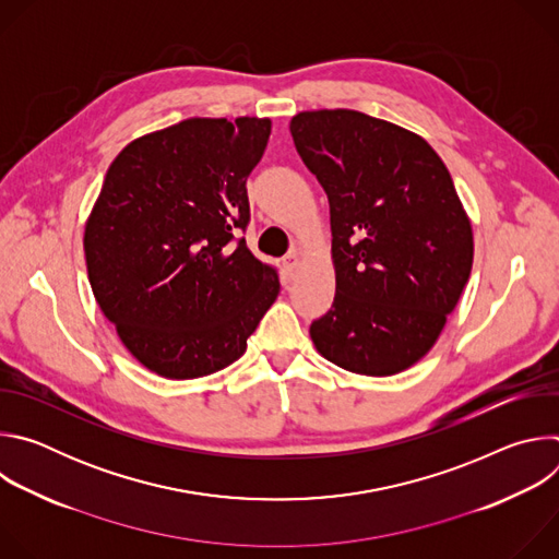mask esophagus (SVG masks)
Masks as SVG:
<instances>
[{
    "mask_svg": "<svg viewBox=\"0 0 559 559\" xmlns=\"http://www.w3.org/2000/svg\"><path fill=\"white\" fill-rule=\"evenodd\" d=\"M298 265H300V259H298V252H296V250L289 252V254L283 259V267H285L287 274H294V272L298 270Z\"/></svg>",
    "mask_w": 559,
    "mask_h": 559,
    "instance_id": "esophagus-1",
    "label": "esophagus"
}]
</instances>
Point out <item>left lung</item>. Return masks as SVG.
I'll use <instances>...</instances> for the list:
<instances>
[{
	"label": "left lung",
	"instance_id": "1",
	"mask_svg": "<svg viewBox=\"0 0 559 559\" xmlns=\"http://www.w3.org/2000/svg\"><path fill=\"white\" fill-rule=\"evenodd\" d=\"M289 130L330 199L336 296L311 343L352 373H401L436 345L471 276L453 179L420 134L358 110H305Z\"/></svg>",
	"mask_w": 559,
	"mask_h": 559
}]
</instances>
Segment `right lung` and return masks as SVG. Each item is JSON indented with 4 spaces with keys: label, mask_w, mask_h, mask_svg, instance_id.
<instances>
[{
    "label": "right lung",
    "mask_w": 559,
    "mask_h": 559,
    "mask_svg": "<svg viewBox=\"0 0 559 559\" xmlns=\"http://www.w3.org/2000/svg\"><path fill=\"white\" fill-rule=\"evenodd\" d=\"M270 132L267 117H192L136 136L106 173L84 227L88 281L123 347L156 376L229 367L281 292L278 270L234 241Z\"/></svg>",
    "instance_id": "add662e5"
}]
</instances>
